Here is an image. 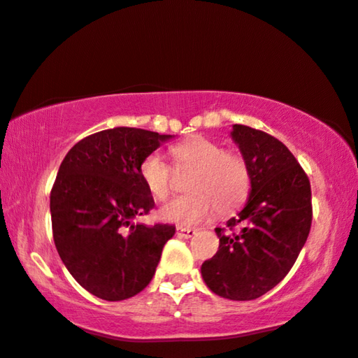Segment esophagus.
<instances>
[{
  "label": "esophagus",
  "instance_id": "34e87169",
  "mask_svg": "<svg viewBox=\"0 0 358 358\" xmlns=\"http://www.w3.org/2000/svg\"><path fill=\"white\" fill-rule=\"evenodd\" d=\"M196 229H189V227H176V234L183 239H192V237L196 236Z\"/></svg>",
  "mask_w": 358,
  "mask_h": 358
}]
</instances>
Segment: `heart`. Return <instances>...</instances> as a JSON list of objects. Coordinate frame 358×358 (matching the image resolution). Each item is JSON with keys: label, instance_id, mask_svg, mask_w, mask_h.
I'll list each match as a JSON object with an SVG mask.
<instances>
[{"label": "heart", "instance_id": "b5f03b06", "mask_svg": "<svg viewBox=\"0 0 358 358\" xmlns=\"http://www.w3.org/2000/svg\"><path fill=\"white\" fill-rule=\"evenodd\" d=\"M178 170L193 169L187 182L189 193L170 199L160 209L165 221L178 226H194L206 219L214 209L217 214L236 211L247 199L250 189V171L244 157L222 149L204 136H192L170 149ZM139 176L155 199L169 196L173 171L157 152L145 155L139 164Z\"/></svg>", "mask_w": 358, "mask_h": 358}]
</instances>
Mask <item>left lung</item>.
I'll return each instance as SVG.
<instances>
[{"instance_id": "obj_1", "label": "left lung", "mask_w": 358, "mask_h": 358, "mask_svg": "<svg viewBox=\"0 0 358 358\" xmlns=\"http://www.w3.org/2000/svg\"><path fill=\"white\" fill-rule=\"evenodd\" d=\"M231 134L249 165L250 196L226 227H216L219 249L201 275L217 296L250 301L276 287L296 262L311 229V185L276 137L244 124H234Z\"/></svg>"}]
</instances>
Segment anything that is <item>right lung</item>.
<instances>
[{"instance_id":"obj_1","label":"right lung","mask_w":358,"mask_h":358,"mask_svg":"<svg viewBox=\"0 0 358 358\" xmlns=\"http://www.w3.org/2000/svg\"><path fill=\"white\" fill-rule=\"evenodd\" d=\"M171 136L136 127L94 132L71 147L50 192L52 234L70 275L94 296H136L175 234L170 224H134L155 206L139 164Z\"/></svg>"}]
</instances>
